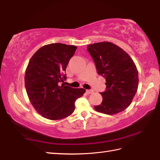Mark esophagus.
<instances>
[{
  "instance_id": "esophagus-1",
  "label": "esophagus",
  "mask_w": 160,
  "mask_h": 160,
  "mask_svg": "<svg viewBox=\"0 0 160 160\" xmlns=\"http://www.w3.org/2000/svg\"><path fill=\"white\" fill-rule=\"evenodd\" d=\"M86 93L87 94H92V93H93V90H86Z\"/></svg>"
}]
</instances>
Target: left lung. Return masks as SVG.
<instances>
[{
    "mask_svg": "<svg viewBox=\"0 0 160 160\" xmlns=\"http://www.w3.org/2000/svg\"><path fill=\"white\" fill-rule=\"evenodd\" d=\"M88 51L97 72L106 81V90L101 92L102 102L94 109L106 115L124 110L130 105L138 88V71L134 61L123 49L108 41L88 45Z\"/></svg>",
    "mask_w": 160,
    "mask_h": 160,
    "instance_id": "1",
    "label": "left lung"
}]
</instances>
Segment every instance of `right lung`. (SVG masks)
<instances>
[{"instance_id": "right-lung-1", "label": "right lung", "mask_w": 160, "mask_h": 160, "mask_svg": "<svg viewBox=\"0 0 160 160\" xmlns=\"http://www.w3.org/2000/svg\"><path fill=\"white\" fill-rule=\"evenodd\" d=\"M74 45L51 43L39 48L30 58L25 74L26 92L34 109L45 118L61 119L74 110V102L86 92L60 85L77 50Z\"/></svg>"}]
</instances>
